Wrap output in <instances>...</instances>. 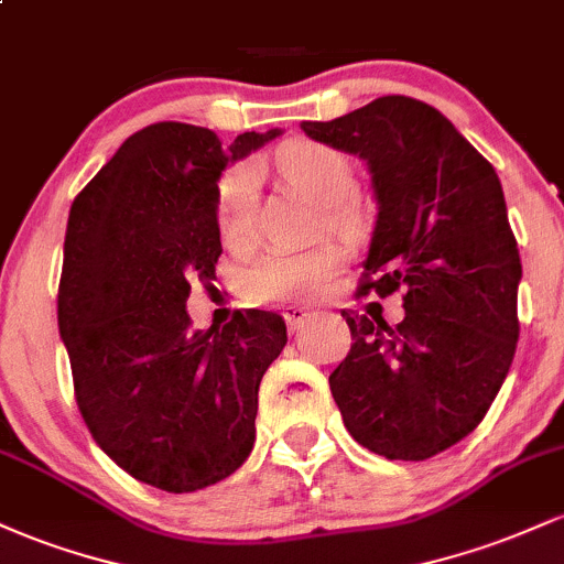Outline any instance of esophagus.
<instances>
[{"label":"esophagus","mask_w":564,"mask_h":564,"mask_svg":"<svg viewBox=\"0 0 564 564\" xmlns=\"http://www.w3.org/2000/svg\"><path fill=\"white\" fill-rule=\"evenodd\" d=\"M313 315H315L313 310L300 307V304H286V307H283V318H286L291 332H296V328L304 326V323L313 318Z\"/></svg>","instance_id":"esophagus-1"}]
</instances>
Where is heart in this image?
<instances>
[{"mask_svg":"<svg viewBox=\"0 0 564 564\" xmlns=\"http://www.w3.org/2000/svg\"><path fill=\"white\" fill-rule=\"evenodd\" d=\"M273 166L286 183L326 204V219L336 230H355L360 209L347 196L355 177L349 161L326 142L296 138L273 153ZM217 228L230 249H249L257 238V180L251 166H232L217 187ZM347 254L339 243L307 251H270L241 278L249 302L313 300L339 273Z\"/></svg>","mask_w":564,"mask_h":564,"instance_id":"obj_1","label":"heart"}]
</instances>
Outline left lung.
<instances>
[{
  "label": "left lung",
  "mask_w": 564,
  "mask_h": 564,
  "mask_svg": "<svg viewBox=\"0 0 564 564\" xmlns=\"http://www.w3.org/2000/svg\"><path fill=\"white\" fill-rule=\"evenodd\" d=\"M302 129L366 161L379 212L360 286L405 291L398 326L341 310L355 341L328 377L332 394L364 448L424 462L482 422L520 339L522 264L501 183L437 108L413 97H377Z\"/></svg>",
  "instance_id": "8db88e82"
}]
</instances>
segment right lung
Listing matches in <instances>:
<instances>
[{"label": "right lung", "instance_id": "obj_1", "mask_svg": "<svg viewBox=\"0 0 564 564\" xmlns=\"http://www.w3.org/2000/svg\"><path fill=\"white\" fill-rule=\"evenodd\" d=\"M223 145L212 129L159 121L74 198L57 326L89 435L134 480L191 494L230 477L257 435V392L286 345L278 313L246 310L193 332L191 281L223 254L217 180L268 140Z\"/></svg>", "mask_w": 564, "mask_h": 564}]
</instances>
